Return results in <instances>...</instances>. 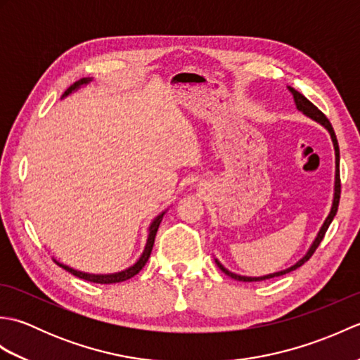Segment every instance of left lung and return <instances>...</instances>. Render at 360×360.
<instances>
[{
  "instance_id": "1",
  "label": "left lung",
  "mask_w": 360,
  "mask_h": 360,
  "mask_svg": "<svg viewBox=\"0 0 360 360\" xmlns=\"http://www.w3.org/2000/svg\"><path fill=\"white\" fill-rule=\"evenodd\" d=\"M288 89L290 91V94H292V97H294L295 108H297L298 111H302V112L304 114V116H308L309 119L316 120L317 124H320L322 127H325V128L328 129V133H330V136H331V141H333V145H334V151H335V181H334V198H333V205H331L330 215L326 217L325 223L322 224V227H320V231H319V233H317V236H316V240L312 241V244L309 246V249H308L307 254H304L300 259H298V262H297L295 264H292L290 267H288V269H283V271L274 272V274H267V275H263V277H246V275H238V274H233V272H231L229 269H226V267H224L223 264H221V263L218 262V259L215 258V263L218 264L219 269L223 271L226 275H229V277H231V278H235V280H238V281H263V280H269V278H274V277H280V275H285V274H288V272H290V271H295L297 267H300L303 263H307L308 259L312 257V254H314V252H316V249L319 248V244L322 243L323 236H325V233H326V231H328V227H330L331 221H333V219H334V217H335V213H338L339 201H340V172H339L340 153H339L338 137H335V133H334V129H333V127H331V124H330V120L326 119L325 114H323L322 111H320L316 105H312V103L308 101L307 97H304L303 94L298 93V91H295L294 88L288 86Z\"/></svg>"
}]
</instances>
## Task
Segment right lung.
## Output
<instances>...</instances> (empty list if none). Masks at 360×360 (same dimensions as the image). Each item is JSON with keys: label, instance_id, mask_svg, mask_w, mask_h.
Returning <instances> with one entry per match:
<instances>
[{"label": "right lung", "instance_id": "add662e5", "mask_svg": "<svg viewBox=\"0 0 360 360\" xmlns=\"http://www.w3.org/2000/svg\"><path fill=\"white\" fill-rule=\"evenodd\" d=\"M91 80H93V79L86 77V79H80L79 82H75L74 85H71L70 88H68V89L65 91V94L62 96V98L66 97V96H70L71 93H74L75 89H79L80 86L86 85V83H89ZM164 215H165V212H162V213H160V215H158L155 219H153V223L150 224V229H148V240H147V244H145V249H143V252H142L141 258L137 259V262H136L133 266H129L128 269H125V271L114 272V274H88V272H82V271L74 269V267H70V266H66V264H63V263H60V262H57V259H53V262H56L60 267H63L65 271H68V272H71L72 275H75V277L83 278V280L91 281V283H101V285H111V283L125 281V280H128V278L134 277L136 274H139L142 267L145 266V263L148 262L150 254H151V249H153V244H155L156 232H158L159 224H160V221H162Z\"/></svg>", "mask_w": 360, "mask_h": 360}]
</instances>
